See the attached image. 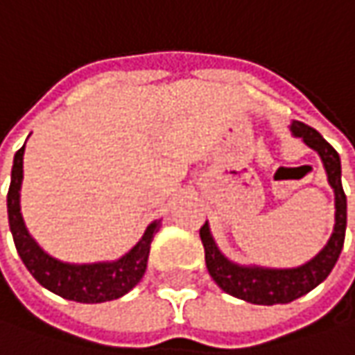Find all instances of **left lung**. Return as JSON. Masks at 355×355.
<instances>
[{"label": "left lung", "instance_id": "left-lung-1", "mask_svg": "<svg viewBox=\"0 0 355 355\" xmlns=\"http://www.w3.org/2000/svg\"><path fill=\"white\" fill-rule=\"evenodd\" d=\"M291 131L295 137H300L311 149L320 155L322 165L328 175V182L334 189V206H336V224L334 232L318 255L311 261L293 269H267L257 265H238L230 261L222 251L218 250L214 238L210 234L208 222L200 227V239L206 253L208 273L216 285L224 293L236 299L248 300L251 304H287L299 299L309 291L320 285L330 271L334 269L340 251L344 248L346 238V194L342 189V166L336 149L324 139L316 129L304 125L302 121H293Z\"/></svg>", "mask_w": 355, "mask_h": 355}]
</instances>
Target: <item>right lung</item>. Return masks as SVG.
<instances>
[{"mask_svg":"<svg viewBox=\"0 0 355 355\" xmlns=\"http://www.w3.org/2000/svg\"><path fill=\"white\" fill-rule=\"evenodd\" d=\"M23 153L25 145L15 153L13 168H11V184L7 192V216H9V230L15 241L19 257L25 267L44 288L55 293L58 297L76 302H105L123 297L135 287L145 275L149 250L153 241L155 232L161 226V220L149 224L143 238L131 250L116 261L100 263H64L44 253L39 243L29 236L19 204V190L23 182Z\"/></svg>","mask_w":355,"mask_h":355,"instance_id":"right-lung-1","label":"right lung"}]
</instances>
